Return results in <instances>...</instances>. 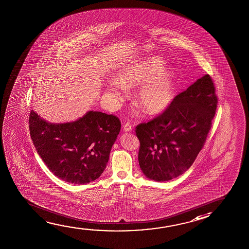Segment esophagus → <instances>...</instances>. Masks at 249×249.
Instances as JSON below:
<instances>
[{
  "instance_id": "1",
  "label": "esophagus",
  "mask_w": 249,
  "mask_h": 249,
  "mask_svg": "<svg viewBox=\"0 0 249 249\" xmlns=\"http://www.w3.org/2000/svg\"><path fill=\"white\" fill-rule=\"evenodd\" d=\"M133 129V126H132V124L130 123H126L124 124V126H123V130L125 131V132H130V131H132Z\"/></svg>"
}]
</instances>
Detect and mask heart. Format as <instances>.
<instances>
[{
    "label": "heart",
    "mask_w": 249,
    "mask_h": 249,
    "mask_svg": "<svg viewBox=\"0 0 249 249\" xmlns=\"http://www.w3.org/2000/svg\"><path fill=\"white\" fill-rule=\"evenodd\" d=\"M117 79L118 83L113 82L106 89L115 102L122 101L126 95L123 86L127 88L139 86L136 101L150 115L161 114L173 101L175 75L170 69H163V62L159 58H147L129 66Z\"/></svg>",
    "instance_id": "obj_1"
}]
</instances>
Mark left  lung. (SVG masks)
I'll return each instance as SVG.
<instances>
[{
	"mask_svg": "<svg viewBox=\"0 0 249 249\" xmlns=\"http://www.w3.org/2000/svg\"><path fill=\"white\" fill-rule=\"evenodd\" d=\"M217 97L209 74L178 94L162 114L136 126L139 163L156 181L179 177L191 167L206 142Z\"/></svg>",
	"mask_w": 249,
	"mask_h": 249,
	"instance_id": "obj_1",
	"label": "left lung"
}]
</instances>
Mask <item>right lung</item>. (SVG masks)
<instances>
[{"label":"right lung","mask_w":249,"mask_h":249,"mask_svg":"<svg viewBox=\"0 0 249 249\" xmlns=\"http://www.w3.org/2000/svg\"><path fill=\"white\" fill-rule=\"evenodd\" d=\"M29 129L36 152L55 177L86 184L104 172L121 122L115 115L90 110L72 123H50L32 110Z\"/></svg>","instance_id":"obj_1"}]
</instances>
